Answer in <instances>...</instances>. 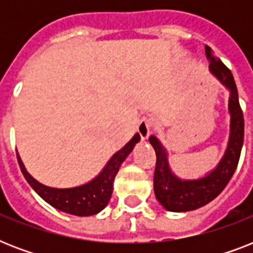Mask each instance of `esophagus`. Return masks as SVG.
Returning <instances> with one entry per match:
<instances>
[{
  "mask_svg": "<svg viewBox=\"0 0 253 253\" xmlns=\"http://www.w3.org/2000/svg\"><path fill=\"white\" fill-rule=\"evenodd\" d=\"M151 127H152V122H151V119H148L144 117V118H142L140 121H139L138 132H139V135H140L142 140H146V139H148V136H150V134H151Z\"/></svg>",
  "mask_w": 253,
  "mask_h": 253,
  "instance_id": "obj_1",
  "label": "esophagus"
}]
</instances>
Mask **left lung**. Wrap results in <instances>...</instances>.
I'll use <instances>...</instances> for the list:
<instances>
[{"mask_svg":"<svg viewBox=\"0 0 253 253\" xmlns=\"http://www.w3.org/2000/svg\"><path fill=\"white\" fill-rule=\"evenodd\" d=\"M205 51L210 60V72L219 80L220 84L230 90V139L223 158L220 159L215 169H212L211 172L201 178L182 180L172 172L169 167L168 154L160 140L155 135H151L150 143L156 152V168L154 176L155 196L163 208L168 211H192L208 205L215 197L219 196L235 172L243 147L244 118L239 105L234 76L231 71L219 59H216L214 51L209 45L205 47Z\"/></svg>","mask_w":253,"mask_h":253,"instance_id":"obj_1","label":"left lung"}]
</instances>
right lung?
<instances>
[{
    "label": "right lung",
    "mask_w": 253,
    "mask_h": 253,
    "mask_svg": "<svg viewBox=\"0 0 253 253\" xmlns=\"http://www.w3.org/2000/svg\"><path fill=\"white\" fill-rule=\"evenodd\" d=\"M140 140V135L135 134L126 146L115 152L107 162L105 168L98 173V176L89 182L80 186L67 189L51 188L41 184L27 170L22 163L19 155L17 154L19 168L31 188L43 198V200L60 211L68 212L77 216H89L98 214L106 208L113 194V182L119 170V167L126 160V158L134 150L135 144Z\"/></svg>",
    "instance_id": "add662e5"
}]
</instances>
